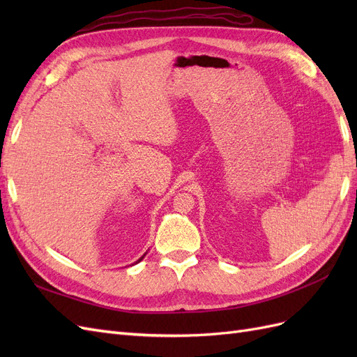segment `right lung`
<instances>
[{
    "label": "right lung",
    "mask_w": 357,
    "mask_h": 357,
    "mask_svg": "<svg viewBox=\"0 0 357 357\" xmlns=\"http://www.w3.org/2000/svg\"><path fill=\"white\" fill-rule=\"evenodd\" d=\"M144 256H146V253H144V255H143V256H142V257H139V259H138V261H137V262H135V264H138V262H139V261H143V257H144Z\"/></svg>",
    "instance_id": "right-lung-1"
}]
</instances>
